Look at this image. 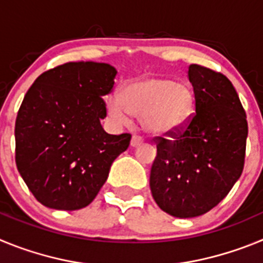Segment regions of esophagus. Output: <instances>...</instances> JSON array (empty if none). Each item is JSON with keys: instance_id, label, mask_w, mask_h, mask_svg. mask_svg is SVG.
<instances>
[{"instance_id": "1", "label": "esophagus", "mask_w": 263, "mask_h": 263, "mask_svg": "<svg viewBox=\"0 0 263 263\" xmlns=\"http://www.w3.org/2000/svg\"><path fill=\"white\" fill-rule=\"evenodd\" d=\"M142 142H143L142 138H141L139 136H136V134H134V136L132 137V142H130V145L133 146V147H137V146H139Z\"/></svg>"}]
</instances>
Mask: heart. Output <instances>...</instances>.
I'll return each instance as SVG.
<instances>
[{"label": "heart", "instance_id": "obj_1", "mask_svg": "<svg viewBox=\"0 0 263 263\" xmlns=\"http://www.w3.org/2000/svg\"><path fill=\"white\" fill-rule=\"evenodd\" d=\"M109 117L118 124L141 117L143 129L152 136H173L194 116L195 92L184 81L147 75L126 83L121 95L106 100Z\"/></svg>", "mask_w": 263, "mask_h": 263}]
</instances>
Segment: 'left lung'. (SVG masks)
Wrapping results in <instances>:
<instances>
[{
  "label": "left lung",
  "mask_w": 263,
  "mask_h": 263,
  "mask_svg": "<svg viewBox=\"0 0 263 263\" xmlns=\"http://www.w3.org/2000/svg\"><path fill=\"white\" fill-rule=\"evenodd\" d=\"M195 113L171 139L157 137L150 190L160 210L179 218L211 211L242 174L248 121L236 89L220 72L191 64Z\"/></svg>",
  "instance_id": "obj_1"
}]
</instances>
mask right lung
Returning <instances> with one entry per match:
<instances>
[{
    "label": "right lung",
    "instance_id": "right-lung-1",
    "mask_svg": "<svg viewBox=\"0 0 263 263\" xmlns=\"http://www.w3.org/2000/svg\"><path fill=\"white\" fill-rule=\"evenodd\" d=\"M116 75L106 63L69 62L43 72L27 90L15 120V163L45 206L89 205L129 147L130 134H108L100 122Z\"/></svg>",
    "mask_w": 263,
    "mask_h": 263
}]
</instances>
